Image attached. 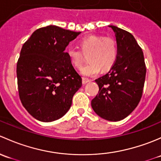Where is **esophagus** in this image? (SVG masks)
Returning a JSON list of instances; mask_svg holds the SVG:
<instances>
[{
	"label": "esophagus",
	"mask_w": 161,
	"mask_h": 161,
	"mask_svg": "<svg viewBox=\"0 0 161 161\" xmlns=\"http://www.w3.org/2000/svg\"><path fill=\"white\" fill-rule=\"evenodd\" d=\"M90 81H91V80H89L88 78H86V77H83V78H82V83L84 84H87V83L90 82Z\"/></svg>",
	"instance_id": "1"
}]
</instances>
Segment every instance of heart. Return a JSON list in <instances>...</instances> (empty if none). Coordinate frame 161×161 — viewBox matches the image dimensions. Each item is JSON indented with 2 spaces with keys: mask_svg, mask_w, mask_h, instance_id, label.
<instances>
[{
  "mask_svg": "<svg viewBox=\"0 0 161 161\" xmlns=\"http://www.w3.org/2000/svg\"><path fill=\"white\" fill-rule=\"evenodd\" d=\"M80 46L82 51L70 45L67 47V54L73 66L80 68L84 61L83 53H89L87 56L89 63L81 69V73L84 76L93 77L97 75L100 69L103 71L108 70L116 62L119 48L117 42L112 38L89 36L81 39Z\"/></svg>",
  "mask_w": 161,
  "mask_h": 161,
  "instance_id": "obj_1",
  "label": "heart"
}]
</instances>
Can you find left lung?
Returning <instances> with one entry per match:
<instances>
[{
    "instance_id": "obj_1",
    "label": "left lung",
    "mask_w": 161,
    "mask_h": 161,
    "mask_svg": "<svg viewBox=\"0 0 161 161\" xmlns=\"http://www.w3.org/2000/svg\"><path fill=\"white\" fill-rule=\"evenodd\" d=\"M115 34L119 48L116 62L105 75L96 79L98 94L92 101L97 115L108 121L125 119L142 97L146 68L143 53L129 31L109 25Z\"/></svg>"
}]
</instances>
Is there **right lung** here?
Instances as JSON below:
<instances>
[{"label": "right lung", "mask_w": 161, "mask_h": 161, "mask_svg": "<svg viewBox=\"0 0 161 161\" xmlns=\"http://www.w3.org/2000/svg\"><path fill=\"white\" fill-rule=\"evenodd\" d=\"M80 32L56 25L40 28L23 44L17 63L19 94L29 114L42 122L64 116L82 79L66 47Z\"/></svg>", "instance_id": "obj_1"}]
</instances>
